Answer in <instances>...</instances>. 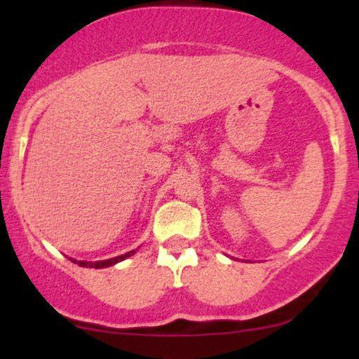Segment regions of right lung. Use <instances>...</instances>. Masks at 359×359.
Masks as SVG:
<instances>
[{
	"label": "right lung",
	"instance_id": "1",
	"mask_svg": "<svg viewBox=\"0 0 359 359\" xmlns=\"http://www.w3.org/2000/svg\"><path fill=\"white\" fill-rule=\"evenodd\" d=\"M133 253H135V250H132V252H128V253H123V255L114 257V259L99 260V262H86V260H78V266H81V267H95V269H102V267L114 266V264H118V262H121V260L128 259V257H132Z\"/></svg>",
	"mask_w": 359,
	"mask_h": 359
}]
</instances>
